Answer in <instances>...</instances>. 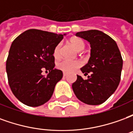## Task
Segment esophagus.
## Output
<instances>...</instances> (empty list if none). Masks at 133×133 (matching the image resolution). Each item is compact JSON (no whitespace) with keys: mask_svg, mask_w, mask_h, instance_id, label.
<instances>
[{"mask_svg":"<svg viewBox=\"0 0 133 133\" xmlns=\"http://www.w3.org/2000/svg\"><path fill=\"white\" fill-rule=\"evenodd\" d=\"M63 76H64V77H65V76H67V73H66V72H63Z\"/></svg>","mask_w":133,"mask_h":133,"instance_id":"esophagus-1","label":"esophagus"}]
</instances>
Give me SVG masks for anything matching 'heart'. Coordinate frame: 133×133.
Masks as SVG:
<instances>
[{
	"label": "heart",
	"instance_id": "obj_1",
	"mask_svg": "<svg viewBox=\"0 0 133 133\" xmlns=\"http://www.w3.org/2000/svg\"><path fill=\"white\" fill-rule=\"evenodd\" d=\"M70 44L74 47L76 50L81 51L85 48V43L83 40L81 38H72L70 40ZM53 56L55 58H59L61 56V43L56 45L53 50ZM81 65V63L78 61H69V60H63L58 63L57 67L64 72H70L77 69Z\"/></svg>",
	"mask_w": 133,
	"mask_h": 133
}]
</instances>
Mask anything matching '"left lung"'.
<instances>
[{"label":"left lung","instance_id":"1","mask_svg":"<svg viewBox=\"0 0 133 133\" xmlns=\"http://www.w3.org/2000/svg\"><path fill=\"white\" fill-rule=\"evenodd\" d=\"M75 35L90 44V57L81 68L84 75L90 73L87 80L77 75L72 85L73 92L81 102L92 105L102 104L117 89L120 81L123 58L116 42L102 31L90 30Z\"/></svg>","mask_w":133,"mask_h":133}]
</instances>
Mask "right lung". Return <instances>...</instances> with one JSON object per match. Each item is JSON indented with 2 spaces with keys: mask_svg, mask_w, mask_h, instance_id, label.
Segmentation results:
<instances>
[{
  "mask_svg": "<svg viewBox=\"0 0 133 133\" xmlns=\"http://www.w3.org/2000/svg\"><path fill=\"white\" fill-rule=\"evenodd\" d=\"M66 34H55L37 29L25 31L11 44L6 72L12 92L22 103L38 107L52 97L63 72L55 68L53 50ZM43 69L49 71L42 75Z\"/></svg>",
  "mask_w": 133,
  "mask_h": 133,
  "instance_id": "add662e5",
  "label": "right lung"
}]
</instances>
